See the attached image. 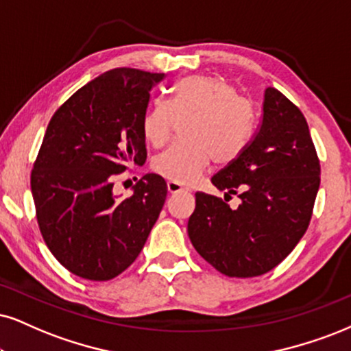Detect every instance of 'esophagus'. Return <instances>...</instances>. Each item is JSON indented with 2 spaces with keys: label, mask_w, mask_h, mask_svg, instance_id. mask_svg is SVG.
<instances>
[{
  "label": "esophagus",
  "mask_w": 351,
  "mask_h": 351,
  "mask_svg": "<svg viewBox=\"0 0 351 351\" xmlns=\"http://www.w3.org/2000/svg\"><path fill=\"white\" fill-rule=\"evenodd\" d=\"M167 190H169V193L187 192V189H184L182 185H180V184H177V182H172V180H169V182H167Z\"/></svg>",
  "instance_id": "1"
}]
</instances>
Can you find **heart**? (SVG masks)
Listing matches in <instances>:
<instances>
[{
    "label": "heart",
    "mask_w": 351,
    "mask_h": 351,
    "mask_svg": "<svg viewBox=\"0 0 351 351\" xmlns=\"http://www.w3.org/2000/svg\"><path fill=\"white\" fill-rule=\"evenodd\" d=\"M177 122L187 141L153 159L158 174L177 184H192L211 161L228 164L244 151L252 135V109L219 76H189L172 89L169 104L156 101L143 117L141 130L149 145L162 146Z\"/></svg>",
    "instance_id": "b5f03b06"
}]
</instances>
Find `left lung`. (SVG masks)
Instances as JSON below:
<instances>
[{"instance_id":"8db88e82","label":"left lung","mask_w":351,"mask_h":351,"mask_svg":"<svg viewBox=\"0 0 351 351\" xmlns=\"http://www.w3.org/2000/svg\"><path fill=\"white\" fill-rule=\"evenodd\" d=\"M321 166L301 110L278 89L263 94L261 127L244 151L211 184L237 195L195 193L187 231L193 247L223 275L250 278L270 271L309 226Z\"/></svg>"}]
</instances>
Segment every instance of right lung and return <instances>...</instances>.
<instances>
[{"label":"right lung","mask_w":351,"mask_h":351,"mask_svg":"<svg viewBox=\"0 0 351 351\" xmlns=\"http://www.w3.org/2000/svg\"><path fill=\"white\" fill-rule=\"evenodd\" d=\"M164 73L117 68L77 89L51 117L30 174L43 241L81 278L107 281L135 262L167 195L146 174L133 195H114V176L145 164L141 122Z\"/></svg>","instance_id":"obj_1"}]
</instances>
